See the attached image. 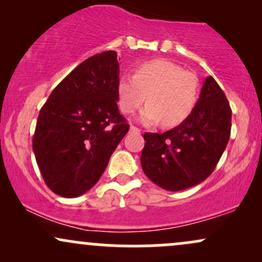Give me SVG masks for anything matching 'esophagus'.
<instances>
[{
  "mask_svg": "<svg viewBox=\"0 0 262 262\" xmlns=\"http://www.w3.org/2000/svg\"><path fill=\"white\" fill-rule=\"evenodd\" d=\"M130 130L133 132V133H140V129L137 128V127H134V125H130Z\"/></svg>",
  "mask_w": 262,
  "mask_h": 262,
  "instance_id": "obj_1",
  "label": "esophagus"
}]
</instances>
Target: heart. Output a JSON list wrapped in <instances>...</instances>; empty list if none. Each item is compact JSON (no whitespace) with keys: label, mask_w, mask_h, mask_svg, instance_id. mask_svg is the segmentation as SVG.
Returning <instances> with one entry per match:
<instances>
[{"label":"heart","mask_w":262,"mask_h":262,"mask_svg":"<svg viewBox=\"0 0 262 262\" xmlns=\"http://www.w3.org/2000/svg\"><path fill=\"white\" fill-rule=\"evenodd\" d=\"M121 111L133 114L148 104L140 114L144 124L161 122L172 128L187 121L200 98V80L191 71L166 59H155L138 65L134 76H122L117 85Z\"/></svg>","instance_id":"b5f03b06"}]
</instances>
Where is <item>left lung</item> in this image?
<instances>
[{"mask_svg": "<svg viewBox=\"0 0 262 262\" xmlns=\"http://www.w3.org/2000/svg\"><path fill=\"white\" fill-rule=\"evenodd\" d=\"M230 129L229 102L217 81L207 77L187 121L162 134H144L145 146L140 158L144 173L167 191L198 185L217 166Z\"/></svg>", "mask_w": 262, "mask_h": 262, "instance_id": "8db88e82", "label": "left lung"}]
</instances>
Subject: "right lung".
I'll return each mask as SVG.
<instances>
[{"label":"right lung","instance_id":"obj_1","mask_svg":"<svg viewBox=\"0 0 262 262\" xmlns=\"http://www.w3.org/2000/svg\"><path fill=\"white\" fill-rule=\"evenodd\" d=\"M118 81L117 53L97 54L76 66L41 107L33 151L54 193L74 198L92 188L128 133L117 106Z\"/></svg>","mask_w":262,"mask_h":262}]
</instances>
